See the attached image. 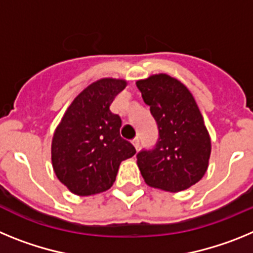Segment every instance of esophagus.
Instances as JSON below:
<instances>
[{
  "mask_svg": "<svg viewBox=\"0 0 253 253\" xmlns=\"http://www.w3.org/2000/svg\"><path fill=\"white\" fill-rule=\"evenodd\" d=\"M131 143H133V146L135 147V149L138 151V149H139V139H138V138H134L133 142H131Z\"/></svg>",
  "mask_w": 253,
  "mask_h": 253,
  "instance_id": "34e87169",
  "label": "esophagus"
}]
</instances>
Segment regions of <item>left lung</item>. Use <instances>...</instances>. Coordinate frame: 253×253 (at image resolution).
I'll return each mask as SVG.
<instances>
[{"label":"left lung","instance_id":"obj_1","mask_svg":"<svg viewBox=\"0 0 253 253\" xmlns=\"http://www.w3.org/2000/svg\"><path fill=\"white\" fill-rule=\"evenodd\" d=\"M135 84L160 130L156 148L137 156L140 173L154 189L184 191L202 180L209 166L211 142L200 109L189 88L167 73Z\"/></svg>","mask_w":253,"mask_h":253}]
</instances>
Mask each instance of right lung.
Segmentation results:
<instances>
[{
  "label": "right lung",
  "instance_id": "1",
  "mask_svg": "<svg viewBox=\"0 0 253 253\" xmlns=\"http://www.w3.org/2000/svg\"><path fill=\"white\" fill-rule=\"evenodd\" d=\"M126 84V80L113 77L92 82L73 99L55 128L51 165L58 180L75 195L110 189L120 163L135 154L133 144L120 137L122 118L110 110Z\"/></svg>",
  "mask_w": 253,
  "mask_h": 253
}]
</instances>
